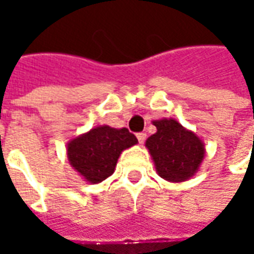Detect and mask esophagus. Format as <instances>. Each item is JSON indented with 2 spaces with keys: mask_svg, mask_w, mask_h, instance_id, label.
Masks as SVG:
<instances>
[{
  "mask_svg": "<svg viewBox=\"0 0 254 254\" xmlns=\"http://www.w3.org/2000/svg\"><path fill=\"white\" fill-rule=\"evenodd\" d=\"M136 137H137L138 143L143 144L144 140H145V137H147V134H145V133H143V132H140V133H137V134H136Z\"/></svg>",
  "mask_w": 254,
  "mask_h": 254,
  "instance_id": "1",
  "label": "esophagus"
}]
</instances>
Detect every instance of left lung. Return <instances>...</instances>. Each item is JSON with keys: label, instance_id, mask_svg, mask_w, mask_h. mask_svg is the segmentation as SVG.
I'll return each instance as SVG.
<instances>
[{"label": "left lung", "instance_id": "8db88e82", "mask_svg": "<svg viewBox=\"0 0 254 254\" xmlns=\"http://www.w3.org/2000/svg\"><path fill=\"white\" fill-rule=\"evenodd\" d=\"M156 133L145 141L162 178L182 182L190 178L204 158V144L174 120L154 121Z\"/></svg>", "mask_w": 254, "mask_h": 254}]
</instances>
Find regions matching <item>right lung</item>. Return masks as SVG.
Here are the masks:
<instances>
[{
  "label": "right lung",
  "instance_id": "1",
  "mask_svg": "<svg viewBox=\"0 0 254 254\" xmlns=\"http://www.w3.org/2000/svg\"><path fill=\"white\" fill-rule=\"evenodd\" d=\"M136 143L127 127H98L67 144V159L87 181L99 184L114 173L122 151Z\"/></svg>",
  "mask_w": 254,
  "mask_h": 254
}]
</instances>
